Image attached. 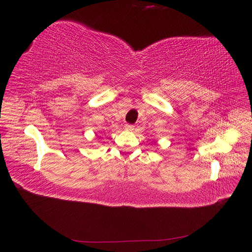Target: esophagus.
Returning <instances> with one entry per match:
<instances>
[{
	"label": "esophagus",
	"instance_id": "34e87169",
	"mask_svg": "<svg viewBox=\"0 0 252 252\" xmlns=\"http://www.w3.org/2000/svg\"><path fill=\"white\" fill-rule=\"evenodd\" d=\"M125 129H126V130H128V131H132L133 129H134V126L131 125V124H126L125 125Z\"/></svg>",
	"mask_w": 252,
	"mask_h": 252
}]
</instances>
